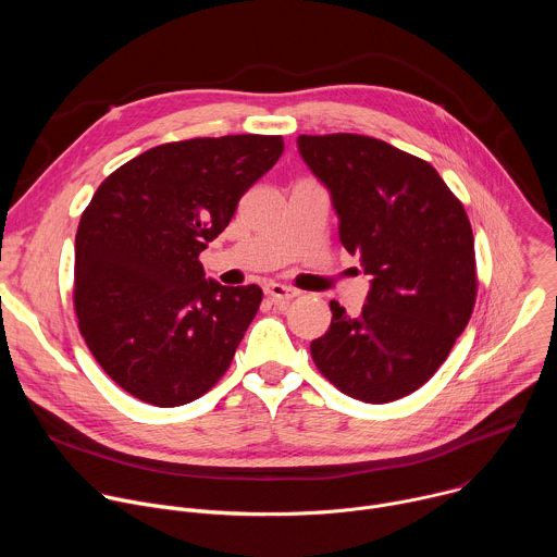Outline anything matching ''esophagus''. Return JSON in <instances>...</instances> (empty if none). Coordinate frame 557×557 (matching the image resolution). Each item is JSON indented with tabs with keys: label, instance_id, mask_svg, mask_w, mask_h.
Instances as JSON below:
<instances>
[{
	"label": "esophagus",
	"instance_id": "34e87169",
	"mask_svg": "<svg viewBox=\"0 0 557 557\" xmlns=\"http://www.w3.org/2000/svg\"><path fill=\"white\" fill-rule=\"evenodd\" d=\"M264 293H267L275 304H286V301H290L293 297H297V290H293V288H288V286H284V284H277V282L267 284Z\"/></svg>",
	"mask_w": 557,
	"mask_h": 557
}]
</instances>
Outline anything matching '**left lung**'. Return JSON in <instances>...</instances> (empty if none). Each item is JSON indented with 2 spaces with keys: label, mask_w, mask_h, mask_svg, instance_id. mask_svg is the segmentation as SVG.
Here are the masks:
<instances>
[{
  "label": "left lung",
  "mask_w": 557,
  "mask_h": 557,
  "mask_svg": "<svg viewBox=\"0 0 557 557\" xmlns=\"http://www.w3.org/2000/svg\"><path fill=\"white\" fill-rule=\"evenodd\" d=\"M339 215V240L372 280L359 314L331 301L333 322L310 344L337 389L389 404L428 383L465 331L479 290L473 233L438 172L361 134L297 138Z\"/></svg>",
  "instance_id": "obj_1"
}]
</instances>
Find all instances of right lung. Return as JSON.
<instances>
[{
	"label": "right lung",
	"mask_w": 557,
	"mask_h": 557,
	"mask_svg": "<svg viewBox=\"0 0 557 557\" xmlns=\"http://www.w3.org/2000/svg\"><path fill=\"white\" fill-rule=\"evenodd\" d=\"M284 151L235 134L151 147L112 172L74 240L78 331L106 374L156 408L191 404L228 370L262 288L205 280L198 260Z\"/></svg>",
	"instance_id": "obj_1"
}]
</instances>
